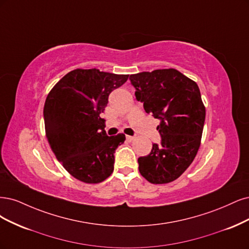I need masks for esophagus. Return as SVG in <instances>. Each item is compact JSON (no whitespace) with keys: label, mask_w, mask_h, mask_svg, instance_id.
Returning <instances> with one entry per match:
<instances>
[{"label":"esophagus","mask_w":249,"mask_h":249,"mask_svg":"<svg viewBox=\"0 0 249 249\" xmlns=\"http://www.w3.org/2000/svg\"><path fill=\"white\" fill-rule=\"evenodd\" d=\"M126 140H127L128 142H132V141H134V136H131V135H126Z\"/></svg>","instance_id":"obj_1"}]
</instances>
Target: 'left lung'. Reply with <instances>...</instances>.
<instances>
[{
    "instance_id": "left-lung-1",
    "label": "left lung",
    "mask_w": 249,
    "mask_h": 249,
    "mask_svg": "<svg viewBox=\"0 0 249 249\" xmlns=\"http://www.w3.org/2000/svg\"><path fill=\"white\" fill-rule=\"evenodd\" d=\"M135 97L147 114L160 119L161 143L138 159L141 175L152 184L170 183L194 161L206 117L198 86L174 68L131 74Z\"/></svg>"
}]
</instances>
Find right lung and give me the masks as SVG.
Returning a JSON list of instances; mask_svg holds the SVG:
<instances>
[{
    "label": "right lung",
    "instance_id": "add662e5",
    "mask_svg": "<svg viewBox=\"0 0 249 249\" xmlns=\"http://www.w3.org/2000/svg\"><path fill=\"white\" fill-rule=\"evenodd\" d=\"M128 74L74 69L53 86L44 103L45 135L55 157L75 179L100 183L114 171V153L125 134L107 136L100 115L110 92Z\"/></svg>",
    "mask_w": 249,
    "mask_h": 249
}]
</instances>
